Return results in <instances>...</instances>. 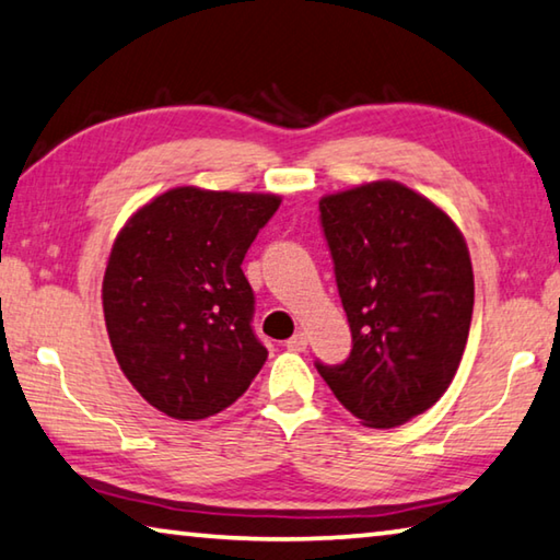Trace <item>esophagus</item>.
I'll list each match as a JSON object with an SVG mask.
<instances>
[{
  "label": "esophagus",
  "instance_id": "34e87169",
  "mask_svg": "<svg viewBox=\"0 0 560 560\" xmlns=\"http://www.w3.org/2000/svg\"><path fill=\"white\" fill-rule=\"evenodd\" d=\"M308 340H306V334L303 330H299V334H293L289 340H287V348L289 350H296V353H301V350H306Z\"/></svg>",
  "mask_w": 560,
  "mask_h": 560
}]
</instances>
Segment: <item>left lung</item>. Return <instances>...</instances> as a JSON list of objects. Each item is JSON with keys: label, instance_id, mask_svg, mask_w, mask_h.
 I'll use <instances>...</instances> for the list:
<instances>
[{"label": "left lung", "instance_id": "1", "mask_svg": "<svg viewBox=\"0 0 560 560\" xmlns=\"http://www.w3.org/2000/svg\"><path fill=\"white\" fill-rule=\"evenodd\" d=\"M353 348L316 368L368 428H395L440 400L467 346L474 273L462 232L393 179L318 202Z\"/></svg>", "mask_w": 560, "mask_h": 560}]
</instances>
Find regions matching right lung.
<instances>
[{"mask_svg": "<svg viewBox=\"0 0 560 560\" xmlns=\"http://www.w3.org/2000/svg\"><path fill=\"white\" fill-rule=\"evenodd\" d=\"M277 195L175 187L122 226L103 277L113 353L130 385L175 420L230 407L261 371L244 254Z\"/></svg>", "mask_w": 560, "mask_h": 560, "instance_id": "obj_1", "label": "right lung"}]
</instances>
